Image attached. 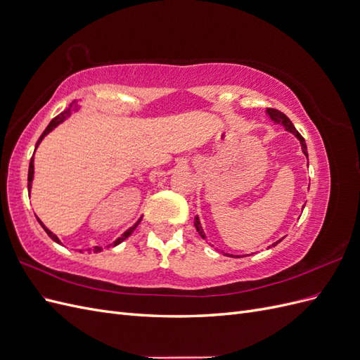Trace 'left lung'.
<instances>
[{
  "instance_id": "left-lung-1",
  "label": "left lung",
  "mask_w": 360,
  "mask_h": 360,
  "mask_svg": "<svg viewBox=\"0 0 360 360\" xmlns=\"http://www.w3.org/2000/svg\"><path fill=\"white\" fill-rule=\"evenodd\" d=\"M266 112L269 114V117L271 118V122H275V123H278V124H282L285 127V130H288V132H291L294 136H297V139L300 141V146H302V150H303V153H304V156L308 158V151H307V143H304V139H303V136L297 132L296 130V127H294V124L290 122V118L284 114V112H281V111H278V110H275V108H267L266 110ZM195 228H197V231L200 233V236L204 238L205 236H204V233H202V228H201V224H200V219L198 217H195ZM281 242V240H279ZM279 242H276V243H274V246H276ZM228 257H234V255H228Z\"/></svg>"
}]
</instances>
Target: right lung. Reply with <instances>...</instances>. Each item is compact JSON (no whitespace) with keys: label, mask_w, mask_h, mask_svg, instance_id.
Here are the masks:
<instances>
[{"label":"right lung","mask_w":360,"mask_h":360,"mask_svg":"<svg viewBox=\"0 0 360 360\" xmlns=\"http://www.w3.org/2000/svg\"><path fill=\"white\" fill-rule=\"evenodd\" d=\"M75 110H76V105H75V102H72V105H70V106L68 108V110H64V111H63V112H61L60 115H57V117H53V118L51 120V123L48 124V127L45 129V132H43V134L40 135V138H39V141H37V144H36V147H37V146L40 144V141H41L43 138H45V135H48V134L51 132V130H52L53 127H57V126H58L60 123H63V122H64V120H66V118H68V117H69V115H70V114H72V112H73ZM32 174H34V155H32V158H31V160H30V168H28V191L31 189ZM37 221H39V224H40V225L43 226V230H45V231H46V234H48V236H49V237L52 238V240H53V242H57V243H60V240H58V237H57L56 234H53V233H51V231L48 230V228H46L45 225H43V224H41V221L39 219V217H37ZM139 222H141V219H139V221H138V222H136V224H135L134 226H130V228H129V230H127V231H126V233H124V234H123L122 237H118V238H117V240L114 242V246H117L118 243H122L123 240H126V238H127V237H129L130 234H132V233H134V230H135V228L138 226V224H139ZM86 250H91V249H86ZM93 250H94V252H99V250H102V248H99V246H94V248H93Z\"/></svg>","instance_id":"add662e5"}]
</instances>
